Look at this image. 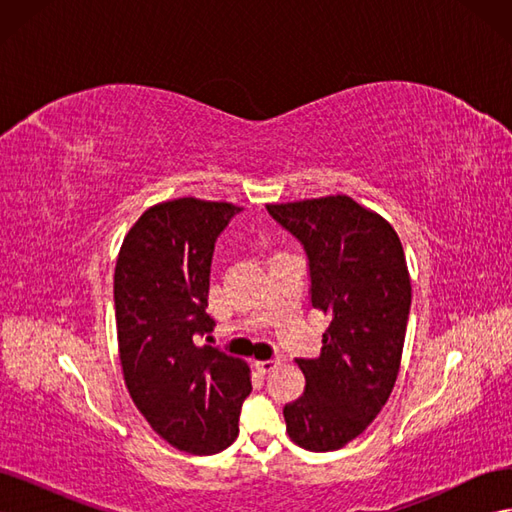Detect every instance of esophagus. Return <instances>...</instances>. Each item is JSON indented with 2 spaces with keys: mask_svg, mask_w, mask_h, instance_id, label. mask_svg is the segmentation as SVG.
Here are the masks:
<instances>
[{
  "mask_svg": "<svg viewBox=\"0 0 512 512\" xmlns=\"http://www.w3.org/2000/svg\"><path fill=\"white\" fill-rule=\"evenodd\" d=\"M256 369L260 371V374H269V371H273L277 365H280V359H269V361H254Z\"/></svg>",
  "mask_w": 512,
  "mask_h": 512,
  "instance_id": "34e87169",
  "label": "esophagus"
}]
</instances>
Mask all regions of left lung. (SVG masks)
<instances>
[{"label": "left lung", "mask_w": 512, "mask_h": 512, "mask_svg": "<svg viewBox=\"0 0 512 512\" xmlns=\"http://www.w3.org/2000/svg\"><path fill=\"white\" fill-rule=\"evenodd\" d=\"M267 209L303 243L312 305L329 316L320 356L299 361L305 393L284 408L286 431L307 451H337L374 421L399 374L412 301L404 247L346 194Z\"/></svg>", "instance_id": "8db88e82"}]
</instances>
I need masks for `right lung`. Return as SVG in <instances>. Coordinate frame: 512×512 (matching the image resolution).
I'll list each match as a JSON object with an SVG mask.
<instances>
[{
	"instance_id": "1",
	"label": "right lung",
	"mask_w": 512,
	"mask_h": 512,
	"mask_svg": "<svg viewBox=\"0 0 512 512\" xmlns=\"http://www.w3.org/2000/svg\"><path fill=\"white\" fill-rule=\"evenodd\" d=\"M241 207L183 196L149 207L123 237L115 267L119 361L151 429L179 451L213 455L235 442L250 365L196 335L207 314L215 239Z\"/></svg>"
}]
</instances>
